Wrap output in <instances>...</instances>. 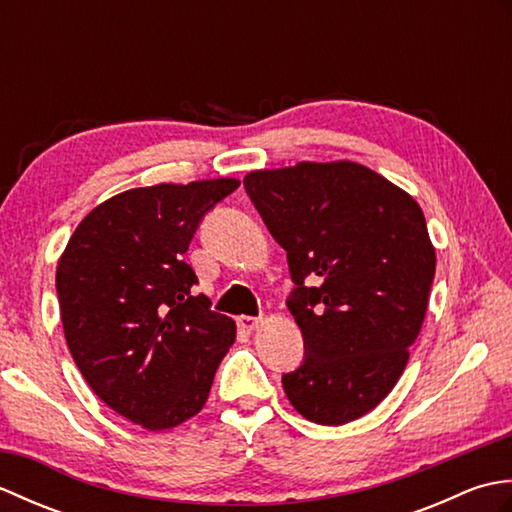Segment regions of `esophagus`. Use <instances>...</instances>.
Returning <instances> with one entry per match:
<instances>
[{"label": "esophagus", "instance_id": "esophagus-1", "mask_svg": "<svg viewBox=\"0 0 512 512\" xmlns=\"http://www.w3.org/2000/svg\"><path fill=\"white\" fill-rule=\"evenodd\" d=\"M237 325L239 328H242L244 332H255L259 325H262V319H257V317H239L237 319Z\"/></svg>", "mask_w": 512, "mask_h": 512}]
</instances>
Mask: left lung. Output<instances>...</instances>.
<instances>
[{
  "instance_id": "1",
  "label": "left lung",
  "mask_w": 512,
  "mask_h": 512,
  "mask_svg": "<svg viewBox=\"0 0 512 512\" xmlns=\"http://www.w3.org/2000/svg\"><path fill=\"white\" fill-rule=\"evenodd\" d=\"M244 187L297 284L288 308L306 361L281 378L290 405L330 427L365 416L396 387L427 314L436 248L420 204L352 160L255 169Z\"/></svg>"
}]
</instances>
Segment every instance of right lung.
<instances>
[{
  "instance_id": "right-lung-1",
  "label": "right lung",
  "mask_w": 512,
  "mask_h": 512,
  "mask_svg": "<svg viewBox=\"0 0 512 512\" xmlns=\"http://www.w3.org/2000/svg\"><path fill=\"white\" fill-rule=\"evenodd\" d=\"M237 178L154 184L114 195L83 217L57 264L70 354L107 407L147 431L200 413L235 321L193 295L184 253L202 215Z\"/></svg>"
}]
</instances>
